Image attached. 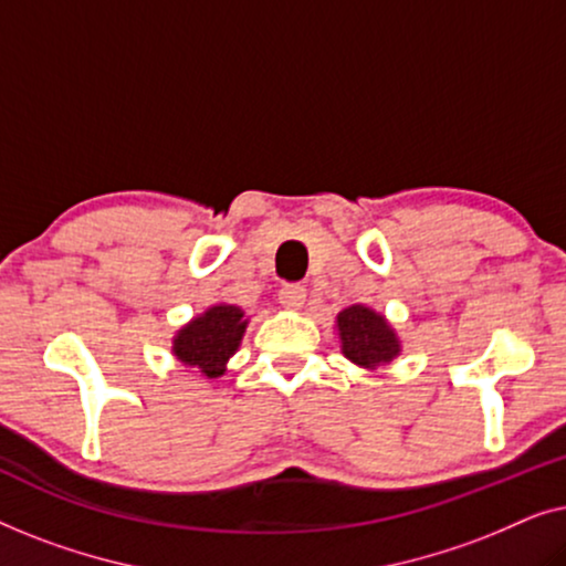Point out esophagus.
Listing matches in <instances>:
<instances>
[{
  "label": "esophagus",
  "instance_id": "obj_1",
  "mask_svg": "<svg viewBox=\"0 0 566 566\" xmlns=\"http://www.w3.org/2000/svg\"><path fill=\"white\" fill-rule=\"evenodd\" d=\"M277 301H281L283 308H301L306 301V289L298 283L283 285V289L277 291Z\"/></svg>",
  "mask_w": 566,
  "mask_h": 566
}]
</instances>
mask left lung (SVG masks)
I'll return each instance as SVG.
<instances>
[{
	"label": "left lung",
	"instance_id": "8db88e82",
	"mask_svg": "<svg viewBox=\"0 0 566 566\" xmlns=\"http://www.w3.org/2000/svg\"><path fill=\"white\" fill-rule=\"evenodd\" d=\"M339 350L353 366L378 370L401 355V339L381 312L366 304L343 308L335 319Z\"/></svg>",
	"mask_w": 566,
	"mask_h": 566
}]
</instances>
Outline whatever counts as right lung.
I'll list each match as a JSON object with an SVG mask.
<instances>
[{
  "label": "right lung",
  "mask_w": 566,
  "mask_h": 566,
  "mask_svg": "<svg viewBox=\"0 0 566 566\" xmlns=\"http://www.w3.org/2000/svg\"><path fill=\"white\" fill-rule=\"evenodd\" d=\"M250 316L242 306L219 304L192 316L172 337V355L182 368L198 370L206 378H219L227 374L229 360L242 345Z\"/></svg>",
  "instance_id": "add662e5"
}]
</instances>
